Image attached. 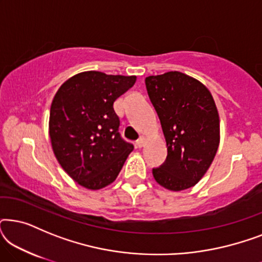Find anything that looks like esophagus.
<instances>
[{
    "label": "esophagus",
    "instance_id": "obj_1",
    "mask_svg": "<svg viewBox=\"0 0 262 262\" xmlns=\"http://www.w3.org/2000/svg\"><path fill=\"white\" fill-rule=\"evenodd\" d=\"M144 142H145V138L143 137V136H141L138 141L136 142V145H137V148H142V146L144 145Z\"/></svg>",
    "mask_w": 262,
    "mask_h": 262
}]
</instances>
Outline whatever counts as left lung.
Segmentation results:
<instances>
[{
	"instance_id": "obj_1",
	"label": "left lung",
	"mask_w": 262,
	"mask_h": 262,
	"mask_svg": "<svg viewBox=\"0 0 262 262\" xmlns=\"http://www.w3.org/2000/svg\"><path fill=\"white\" fill-rule=\"evenodd\" d=\"M160 118L167 159L152 175L169 191L194 186L212 163L220 145V117L209 89L188 75L169 71L145 78Z\"/></svg>"
}]
</instances>
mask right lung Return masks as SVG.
I'll use <instances>...</instances> for the list:
<instances>
[{"label":"right lung","mask_w":262,"mask_h":262,"mask_svg":"<svg viewBox=\"0 0 262 262\" xmlns=\"http://www.w3.org/2000/svg\"><path fill=\"white\" fill-rule=\"evenodd\" d=\"M136 76L84 71L60 85L50 110L49 134L57 161L69 177L88 189L106 187L116 180L131 143L119 134L113 108Z\"/></svg>","instance_id":"right-lung-1"}]
</instances>
